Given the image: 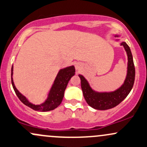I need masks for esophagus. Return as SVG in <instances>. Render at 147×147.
<instances>
[{
  "mask_svg": "<svg viewBox=\"0 0 147 147\" xmlns=\"http://www.w3.org/2000/svg\"><path fill=\"white\" fill-rule=\"evenodd\" d=\"M80 67V64H77L76 65V69H79Z\"/></svg>",
  "mask_w": 147,
  "mask_h": 147,
  "instance_id": "34e87169",
  "label": "esophagus"
}]
</instances>
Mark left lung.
Returning a JSON list of instances; mask_svg holds the SVG:
<instances>
[{"instance_id": "obj_1", "label": "left lung", "mask_w": 147, "mask_h": 147, "mask_svg": "<svg viewBox=\"0 0 147 147\" xmlns=\"http://www.w3.org/2000/svg\"><path fill=\"white\" fill-rule=\"evenodd\" d=\"M127 54L128 64L127 74L124 84L119 89L113 92L97 93L94 92L88 85L87 80L83 76L79 75L81 83V89L87 103L92 108L97 110H107L112 109L119 105L128 94L133 87L135 78V69L130 49L127 43L121 42Z\"/></svg>"}]
</instances>
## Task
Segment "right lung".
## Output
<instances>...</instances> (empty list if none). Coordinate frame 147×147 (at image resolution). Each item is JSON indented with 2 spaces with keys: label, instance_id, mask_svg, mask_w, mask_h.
<instances>
[{
  "label": "right lung",
  "instance_id": "obj_1",
  "mask_svg": "<svg viewBox=\"0 0 147 147\" xmlns=\"http://www.w3.org/2000/svg\"><path fill=\"white\" fill-rule=\"evenodd\" d=\"M12 71H13V67H12V69H11V80H12V87L17 96L24 105L38 111H51L59 107L64 97V91L67 88L68 83L71 78L75 74V67L74 66L61 69L57 76L54 84L52 87V89L49 94L48 99L41 105H35L30 103L26 99V97H24L21 93L19 92L17 88H15L13 80H12V74H13Z\"/></svg>",
  "mask_w": 147,
  "mask_h": 147
}]
</instances>
